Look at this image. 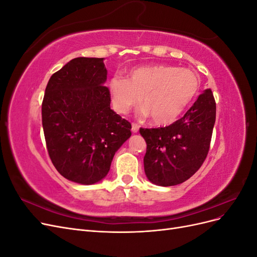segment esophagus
I'll use <instances>...</instances> for the list:
<instances>
[{
  "instance_id": "obj_1",
  "label": "esophagus",
  "mask_w": 257,
  "mask_h": 257,
  "mask_svg": "<svg viewBox=\"0 0 257 257\" xmlns=\"http://www.w3.org/2000/svg\"><path fill=\"white\" fill-rule=\"evenodd\" d=\"M138 130H139V125H138V124H136V123L132 124V132H133V133H137Z\"/></svg>"
}]
</instances>
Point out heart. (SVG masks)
Listing matches in <instances>:
<instances>
[{"instance_id": "heart-1", "label": "heart", "mask_w": 257, "mask_h": 257, "mask_svg": "<svg viewBox=\"0 0 257 257\" xmlns=\"http://www.w3.org/2000/svg\"><path fill=\"white\" fill-rule=\"evenodd\" d=\"M199 85L197 74L191 69L162 64L135 67L127 78L113 76L107 83L116 111L126 113L142 96L139 115L151 116L157 125L175 122L196 97Z\"/></svg>"}]
</instances>
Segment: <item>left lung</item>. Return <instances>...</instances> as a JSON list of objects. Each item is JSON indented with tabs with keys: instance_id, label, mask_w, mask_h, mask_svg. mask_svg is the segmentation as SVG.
I'll return each instance as SVG.
<instances>
[{
	"instance_id": "1",
	"label": "left lung",
	"mask_w": 257,
	"mask_h": 257,
	"mask_svg": "<svg viewBox=\"0 0 257 257\" xmlns=\"http://www.w3.org/2000/svg\"><path fill=\"white\" fill-rule=\"evenodd\" d=\"M215 111L212 91L207 89L181 119L165 127L139 130L147 144L144 166L148 180L172 186L197 172L209 151Z\"/></svg>"
}]
</instances>
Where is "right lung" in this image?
<instances>
[{"label": "right lung", "mask_w": 257, "mask_h": 257, "mask_svg": "<svg viewBox=\"0 0 257 257\" xmlns=\"http://www.w3.org/2000/svg\"><path fill=\"white\" fill-rule=\"evenodd\" d=\"M104 58H75L45 90L42 121L52 164L84 185L104 179L114 153L131 137V123L110 108Z\"/></svg>", "instance_id": "obj_1"}]
</instances>
